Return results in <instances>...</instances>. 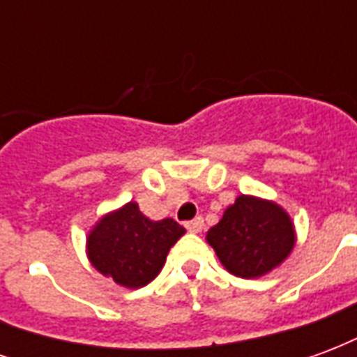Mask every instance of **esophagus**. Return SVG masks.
I'll use <instances>...</instances> for the list:
<instances>
[{"mask_svg": "<svg viewBox=\"0 0 357 357\" xmlns=\"http://www.w3.org/2000/svg\"><path fill=\"white\" fill-rule=\"evenodd\" d=\"M185 227L189 233H201L202 227H204V220L202 218H195L191 222H187Z\"/></svg>", "mask_w": 357, "mask_h": 357, "instance_id": "1", "label": "esophagus"}]
</instances>
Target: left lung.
Here are the masks:
<instances>
[{"instance_id": "1", "label": "left lung", "mask_w": 357, "mask_h": 357, "mask_svg": "<svg viewBox=\"0 0 357 357\" xmlns=\"http://www.w3.org/2000/svg\"><path fill=\"white\" fill-rule=\"evenodd\" d=\"M206 241L229 273L255 279L269 273L291 255L296 233L291 216L279 204L239 195Z\"/></svg>"}]
</instances>
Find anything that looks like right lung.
Segmentation results:
<instances>
[{"label": "right lung", "mask_w": 357, "mask_h": 357, "mask_svg": "<svg viewBox=\"0 0 357 357\" xmlns=\"http://www.w3.org/2000/svg\"><path fill=\"white\" fill-rule=\"evenodd\" d=\"M185 227L172 218L158 222L141 214L137 202L109 212L88 235V258L99 273L128 289L151 283Z\"/></svg>", "instance_id": "1"}]
</instances>
